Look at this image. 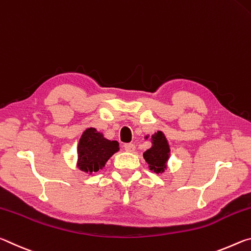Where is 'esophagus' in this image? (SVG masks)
Listing matches in <instances>:
<instances>
[{
    "mask_svg": "<svg viewBox=\"0 0 251 251\" xmlns=\"http://www.w3.org/2000/svg\"><path fill=\"white\" fill-rule=\"evenodd\" d=\"M123 147H125V150L128 151V152H133V151L135 150L134 143H126Z\"/></svg>",
    "mask_w": 251,
    "mask_h": 251,
    "instance_id": "esophagus-1",
    "label": "esophagus"
}]
</instances>
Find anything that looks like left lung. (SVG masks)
Instances as JSON below:
<instances>
[{
  "label": "left lung",
  "instance_id": "left-lung-1",
  "mask_svg": "<svg viewBox=\"0 0 251 251\" xmlns=\"http://www.w3.org/2000/svg\"><path fill=\"white\" fill-rule=\"evenodd\" d=\"M151 142H152V147L143 153V158L149 164L151 171L155 174H162L167 168V161L169 159V145L161 131H158L151 137Z\"/></svg>",
  "mask_w": 251,
  "mask_h": 251
}]
</instances>
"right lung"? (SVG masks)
Instances as JSON below:
<instances>
[{
    "label": "right lung",
    "instance_id": "1",
    "mask_svg": "<svg viewBox=\"0 0 251 251\" xmlns=\"http://www.w3.org/2000/svg\"><path fill=\"white\" fill-rule=\"evenodd\" d=\"M119 151L118 141H110L94 128L82 133L77 146V167L84 172H98Z\"/></svg>",
    "mask_w": 251,
    "mask_h": 251
}]
</instances>
